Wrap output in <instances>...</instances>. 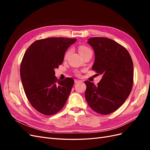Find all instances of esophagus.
Masks as SVG:
<instances>
[{
    "label": "esophagus",
    "mask_w": 150,
    "mask_h": 150,
    "mask_svg": "<svg viewBox=\"0 0 150 150\" xmlns=\"http://www.w3.org/2000/svg\"><path fill=\"white\" fill-rule=\"evenodd\" d=\"M80 82H82V81L79 80V79H74V83H80Z\"/></svg>",
    "instance_id": "1"
}]
</instances>
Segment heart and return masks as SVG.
Returning <instances> with one entry per match:
<instances>
[{
  "instance_id": "1",
  "label": "heart",
  "mask_w": 150,
  "mask_h": 150,
  "mask_svg": "<svg viewBox=\"0 0 150 150\" xmlns=\"http://www.w3.org/2000/svg\"><path fill=\"white\" fill-rule=\"evenodd\" d=\"M78 51L79 54H81V56H83V54L87 53L88 52L91 51V50L89 48H88V47L84 46H80L78 47ZM70 54V51H68L66 54H65V57H67L68 56H69V54Z\"/></svg>"
}]
</instances>
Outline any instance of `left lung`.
Segmentation results:
<instances>
[{
	"mask_svg": "<svg viewBox=\"0 0 150 150\" xmlns=\"http://www.w3.org/2000/svg\"><path fill=\"white\" fill-rule=\"evenodd\" d=\"M88 43L95 54L92 69L103 77L97 86L85 81V98L94 111L110 114L125 102L132 89V59L124 47L109 38H92Z\"/></svg>",
	"mask_w": 150,
	"mask_h": 150,
	"instance_id": "1",
	"label": "left lung"
}]
</instances>
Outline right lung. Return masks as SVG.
I'll use <instances>...</instances> for the list:
<instances>
[{
	"label": "right lung",
	"instance_id": "add662e5",
	"mask_svg": "<svg viewBox=\"0 0 150 150\" xmlns=\"http://www.w3.org/2000/svg\"><path fill=\"white\" fill-rule=\"evenodd\" d=\"M76 40L64 38L38 40L24 54L20 69L22 86L31 105L43 115L56 114L69 96L74 79H57L54 69L62 64L67 49Z\"/></svg>",
	"mask_w": 150,
	"mask_h": 150
}]
</instances>
